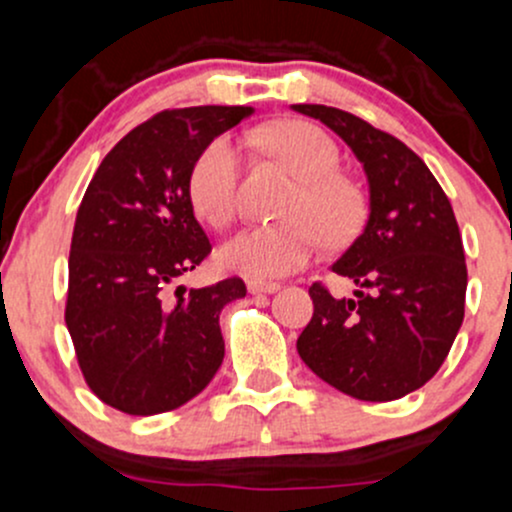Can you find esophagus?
Segmentation results:
<instances>
[{
    "label": "esophagus",
    "mask_w": 512,
    "mask_h": 512,
    "mask_svg": "<svg viewBox=\"0 0 512 512\" xmlns=\"http://www.w3.org/2000/svg\"><path fill=\"white\" fill-rule=\"evenodd\" d=\"M277 289V282H257V279H250V282H247V292L250 294H274Z\"/></svg>",
    "instance_id": "obj_1"
}]
</instances>
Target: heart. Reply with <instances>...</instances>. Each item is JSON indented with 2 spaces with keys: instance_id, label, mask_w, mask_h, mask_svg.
<instances>
[{
  "instance_id": "heart-1",
  "label": "heart",
  "mask_w": 512,
  "mask_h": 512,
  "mask_svg": "<svg viewBox=\"0 0 512 512\" xmlns=\"http://www.w3.org/2000/svg\"><path fill=\"white\" fill-rule=\"evenodd\" d=\"M260 144L294 166L301 186L289 198L284 223L242 230L220 250L228 270L252 279L284 277L301 270L324 238L346 242L363 220V198L358 186L341 171V149L331 134L304 120L277 122L255 134ZM242 157L238 144L220 134L193 159L188 171V201L211 228H228L238 213Z\"/></svg>"
}]
</instances>
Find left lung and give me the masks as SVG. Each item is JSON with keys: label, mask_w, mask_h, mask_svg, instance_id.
Wrapping results in <instances>:
<instances>
[{"label": "left lung", "mask_w": 512, "mask_h": 512, "mask_svg": "<svg viewBox=\"0 0 512 512\" xmlns=\"http://www.w3.org/2000/svg\"><path fill=\"white\" fill-rule=\"evenodd\" d=\"M363 161L370 215L333 265L358 284L336 299L314 282V316L297 338L306 365L355 400L390 402L432 380L464 321L466 260L451 203L422 159L346 110L294 105Z\"/></svg>", "instance_id": "obj_1"}]
</instances>
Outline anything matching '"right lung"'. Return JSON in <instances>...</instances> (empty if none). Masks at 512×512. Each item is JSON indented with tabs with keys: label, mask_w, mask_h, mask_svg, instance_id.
I'll return each instance as SVG.
<instances>
[{
	"label": "right lung",
	"mask_w": 512,
	"mask_h": 512,
	"mask_svg": "<svg viewBox=\"0 0 512 512\" xmlns=\"http://www.w3.org/2000/svg\"><path fill=\"white\" fill-rule=\"evenodd\" d=\"M252 107L161 110L127 132L80 201L68 257L66 326L90 390L125 414L169 412L213 380L225 355L218 316L240 277L169 289L211 255L188 171Z\"/></svg>",
	"instance_id": "add662e5"
}]
</instances>
